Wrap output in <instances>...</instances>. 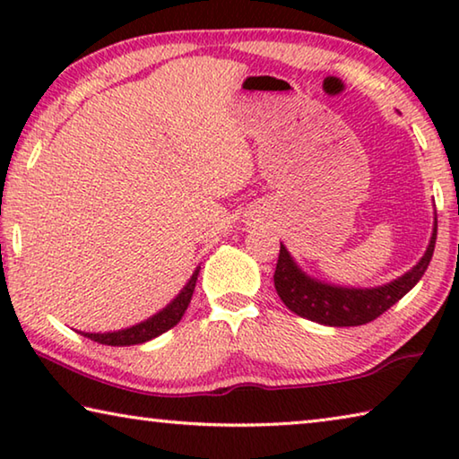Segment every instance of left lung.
Instances as JSON below:
<instances>
[{"mask_svg": "<svg viewBox=\"0 0 459 459\" xmlns=\"http://www.w3.org/2000/svg\"><path fill=\"white\" fill-rule=\"evenodd\" d=\"M435 238H437V219H435L429 247L421 261L394 281L370 287V290L368 287H340L317 281L298 267L290 251L281 245L273 275L277 295L293 314L306 317V320L324 325H338V328L368 324L397 304L403 295L417 285L429 267Z\"/></svg>", "mask_w": 459, "mask_h": 459, "instance_id": "1", "label": "left lung"}]
</instances>
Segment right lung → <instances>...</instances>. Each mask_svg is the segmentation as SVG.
Masks as SVG:
<instances>
[{"label": "right lung", "mask_w": 459, "mask_h": 459, "mask_svg": "<svg viewBox=\"0 0 459 459\" xmlns=\"http://www.w3.org/2000/svg\"><path fill=\"white\" fill-rule=\"evenodd\" d=\"M198 271L196 269L190 277V281L186 283L184 290L176 295V299L172 304H168L161 312H158L152 317H147L145 322L131 325V328L126 330H117V332H105V333H89V332H81L82 336H87L91 340L99 342V344H107V346H134V344H143V342L152 340L160 333L168 332L169 328L182 320V316L186 309L190 306L194 287H196V279H198Z\"/></svg>", "instance_id": "right-lung-1"}]
</instances>
